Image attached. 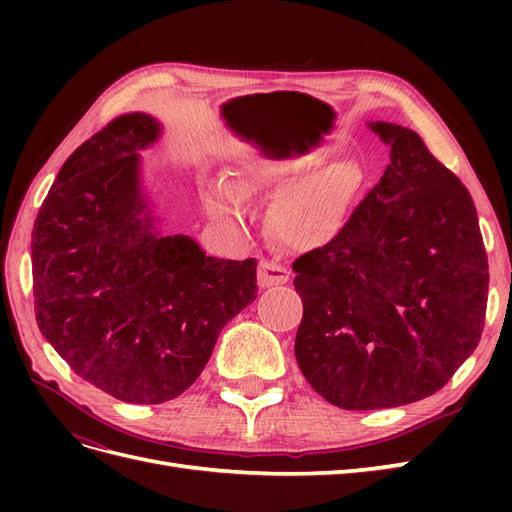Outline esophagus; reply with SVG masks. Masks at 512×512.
Listing matches in <instances>:
<instances>
[{
    "label": "esophagus",
    "instance_id": "34e87169",
    "mask_svg": "<svg viewBox=\"0 0 512 512\" xmlns=\"http://www.w3.org/2000/svg\"><path fill=\"white\" fill-rule=\"evenodd\" d=\"M290 280V273L280 262L273 260H260L258 265V284L262 288L277 286V284H286Z\"/></svg>",
    "mask_w": 512,
    "mask_h": 512
}]
</instances>
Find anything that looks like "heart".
<instances>
[{
  "mask_svg": "<svg viewBox=\"0 0 512 512\" xmlns=\"http://www.w3.org/2000/svg\"><path fill=\"white\" fill-rule=\"evenodd\" d=\"M309 173V160H282L250 151L232 179V188L209 194L207 207L220 218H237L243 200L280 196L269 215L271 232L292 250H314L342 230L356 185L348 168Z\"/></svg>",
  "mask_w": 512,
  "mask_h": 512,
  "instance_id": "b5f03b06",
  "label": "heart"
}]
</instances>
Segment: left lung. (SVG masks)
I'll return each instance as SVG.
<instances>
[{
    "label": "left lung",
    "mask_w": 512,
    "mask_h": 512,
    "mask_svg": "<svg viewBox=\"0 0 512 512\" xmlns=\"http://www.w3.org/2000/svg\"><path fill=\"white\" fill-rule=\"evenodd\" d=\"M391 164L342 230L294 260L303 320L294 356L344 410L440 391L480 342L489 265L476 207L414 130L376 121Z\"/></svg>",
    "instance_id": "left-lung-1"
}]
</instances>
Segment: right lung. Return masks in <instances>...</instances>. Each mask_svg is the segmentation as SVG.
<instances>
[{
  "instance_id": "add662e5",
  "label": "right lung",
  "mask_w": 512,
  "mask_h": 512,
  "mask_svg": "<svg viewBox=\"0 0 512 512\" xmlns=\"http://www.w3.org/2000/svg\"><path fill=\"white\" fill-rule=\"evenodd\" d=\"M160 123L119 115L61 166L32 232L36 322L74 374L128 404H162L205 369L256 297V258L162 237L141 192Z\"/></svg>"
}]
</instances>
